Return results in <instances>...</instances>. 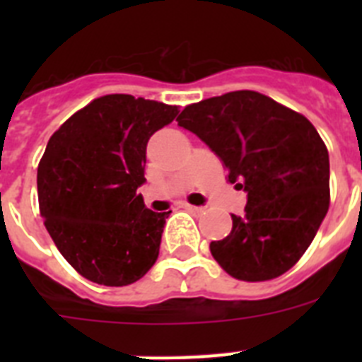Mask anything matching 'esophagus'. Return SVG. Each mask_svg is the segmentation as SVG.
Wrapping results in <instances>:
<instances>
[{"instance_id": "34e87169", "label": "esophagus", "mask_w": 362, "mask_h": 362, "mask_svg": "<svg viewBox=\"0 0 362 362\" xmlns=\"http://www.w3.org/2000/svg\"><path fill=\"white\" fill-rule=\"evenodd\" d=\"M183 209L188 210V212H192V214H203L204 212L203 206H194V204H188V203H183Z\"/></svg>"}]
</instances>
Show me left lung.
I'll return each instance as SVG.
<instances>
[{
  "instance_id": "8db88e82",
  "label": "left lung",
  "mask_w": 362,
  "mask_h": 362,
  "mask_svg": "<svg viewBox=\"0 0 362 362\" xmlns=\"http://www.w3.org/2000/svg\"><path fill=\"white\" fill-rule=\"evenodd\" d=\"M177 124L196 134L246 192L232 232L210 243L235 279L268 281L293 267L330 206V159L315 127L268 95L238 90L188 105Z\"/></svg>"
}]
</instances>
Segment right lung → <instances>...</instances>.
<instances>
[{
    "label": "right lung",
    "instance_id": "obj_1",
    "mask_svg": "<svg viewBox=\"0 0 362 362\" xmlns=\"http://www.w3.org/2000/svg\"><path fill=\"white\" fill-rule=\"evenodd\" d=\"M177 107L129 94L94 99L47 143L37 166L40 212L57 250L92 283L127 286L159 255L170 212H152L145 183L146 143Z\"/></svg>",
    "mask_w": 362,
    "mask_h": 362
}]
</instances>
